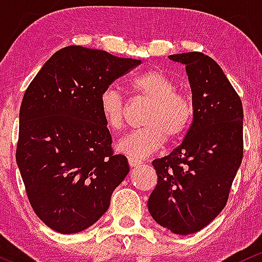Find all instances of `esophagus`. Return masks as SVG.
I'll use <instances>...</instances> for the list:
<instances>
[{
    "label": "esophagus",
    "instance_id": "esophagus-1",
    "mask_svg": "<svg viewBox=\"0 0 262 262\" xmlns=\"http://www.w3.org/2000/svg\"><path fill=\"white\" fill-rule=\"evenodd\" d=\"M141 163H142V161L136 160V158H134V157H128V164H130V167L140 166Z\"/></svg>",
    "mask_w": 262,
    "mask_h": 262
}]
</instances>
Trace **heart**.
Wrapping results in <instances>:
<instances>
[{
	"label": "heart",
	"mask_w": 262,
	"mask_h": 262,
	"mask_svg": "<svg viewBox=\"0 0 262 262\" xmlns=\"http://www.w3.org/2000/svg\"><path fill=\"white\" fill-rule=\"evenodd\" d=\"M136 98L151 101L142 123L145 127L132 131L120 141L117 148L134 158L154 154L168 141L181 139L189 128L194 114L192 101L177 92L176 84L161 70L151 69L136 75L128 83ZM99 111L105 125L114 132L125 126L126 102L114 88H106L99 99Z\"/></svg>",
	"instance_id": "1"
}]
</instances>
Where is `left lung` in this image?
I'll return each mask as SVG.
<instances>
[{"label":"left lung","instance_id":"left-lung-1","mask_svg":"<svg viewBox=\"0 0 262 262\" xmlns=\"http://www.w3.org/2000/svg\"><path fill=\"white\" fill-rule=\"evenodd\" d=\"M186 64L193 121L183 142L156 158L152 218L179 235L196 233L224 209L243 161V104L215 60L199 52L169 55Z\"/></svg>","mask_w":262,"mask_h":262}]
</instances>
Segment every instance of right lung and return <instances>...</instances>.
Returning <instances> with one entry per match:
<instances>
[{"mask_svg": "<svg viewBox=\"0 0 262 262\" xmlns=\"http://www.w3.org/2000/svg\"><path fill=\"white\" fill-rule=\"evenodd\" d=\"M141 60L69 46L28 85L19 108L16 161L34 213L61 234L80 233L110 207L128 173L99 111L101 93Z\"/></svg>", "mask_w": 262, "mask_h": 262, "instance_id": "1", "label": "right lung"}]
</instances>
